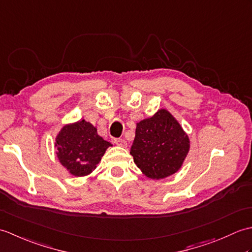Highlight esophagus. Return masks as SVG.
<instances>
[{
	"instance_id": "1",
	"label": "esophagus",
	"mask_w": 252,
	"mask_h": 252,
	"mask_svg": "<svg viewBox=\"0 0 252 252\" xmlns=\"http://www.w3.org/2000/svg\"><path fill=\"white\" fill-rule=\"evenodd\" d=\"M114 142H115V144H117L118 146H121V147H126V141L125 140V138H115L114 140Z\"/></svg>"
}]
</instances>
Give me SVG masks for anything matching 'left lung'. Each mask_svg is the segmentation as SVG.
<instances>
[{"mask_svg":"<svg viewBox=\"0 0 252 252\" xmlns=\"http://www.w3.org/2000/svg\"><path fill=\"white\" fill-rule=\"evenodd\" d=\"M189 151V136L165 109L137 123L130 154L142 172L154 180L178 171Z\"/></svg>","mask_w":252,"mask_h":252,"instance_id":"1","label":"left lung"}]
</instances>
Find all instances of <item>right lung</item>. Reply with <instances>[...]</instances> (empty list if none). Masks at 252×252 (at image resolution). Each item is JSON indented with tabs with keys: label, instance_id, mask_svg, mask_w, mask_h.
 <instances>
[{
	"label": "right lung",
	"instance_id": "add662e5",
	"mask_svg": "<svg viewBox=\"0 0 252 252\" xmlns=\"http://www.w3.org/2000/svg\"><path fill=\"white\" fill-rule=\"evenodd\" d=\"M55 146L63 167L72 175L84 176L96 168L111 144L99 136L90 122L81 120L63 126L56 137Z\"/></svg>",
	"mask_w": 252,
	"mask_h": 252
}]
</instances>
